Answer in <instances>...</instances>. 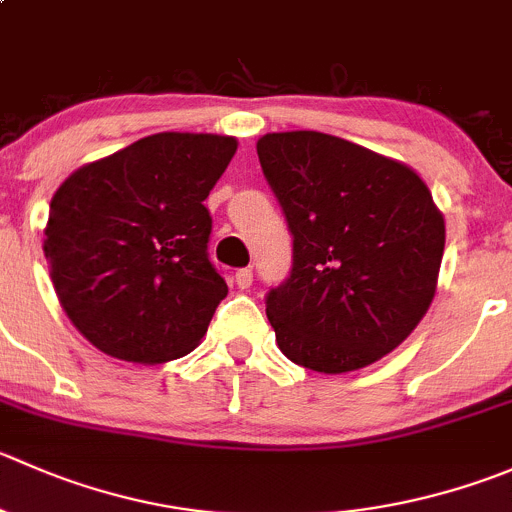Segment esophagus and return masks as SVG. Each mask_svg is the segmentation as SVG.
<instances>
[{
    "instance_id": "esophagus-1",
    "label": "esophagus",
    "mask_w": 512,
    "mask_h": 512,
    "mask_svg": "<svg viewBox=\"0 0 512 512\" xmlns=\"http://www.w3.org/2000/svg\"><path fill=\"white\" fill-rule=\"evenodd\" d=\"M235 282L240 290H247V287L252 285V270L250 267H242V270L235 272Z\"/></svg>"
}]
</instances>
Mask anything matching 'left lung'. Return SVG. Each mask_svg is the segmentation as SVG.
<instances>
[{"mask_svg":"<svg viewBox=\"0 0 512 512\" xmlns=\"http://www.w3.org/2000/svg\"><path fill=\"white\" fill-rule=\"evenodd\" d=\"M292 235L290 275L265 297L282 355L317 372L380 360L433 302L445 222L410 167L322 132L257 142Z\"/></svg>","mask_w":512,"mask_h":512,"instance_id":"left-lung-1","label":"left lung"}]
</instances>
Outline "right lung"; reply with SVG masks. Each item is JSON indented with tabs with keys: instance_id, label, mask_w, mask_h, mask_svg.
I'll return each instance as SVG.
<instances>
[{
	"instance_id": "add662e5",
	"label": "right lung",
	"mask_w": 512,
	"mask_h": 512,
	"mask_svg": "<svg viewBox=\"0 0 512 512\" xmlns=\"http://www.w3.org/2000/svg\"><path fill=\"white\" fill-rule=\"evenodd\" d=\"M235 137L160 132L84 165L49 205L44 257L69 320L107 355L175 360L207 332L227 282L207 195Z\"/></svg>"
}]
</instances>
